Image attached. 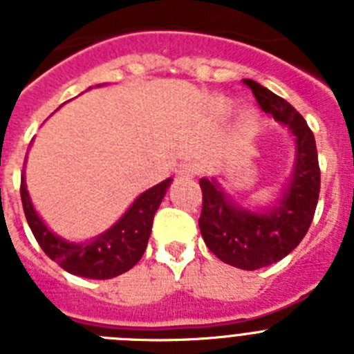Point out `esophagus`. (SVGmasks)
<instances>
[{"label": "esophagus", "mask_w": 354, "mask_h": 354, "mask_svg": "<svg viewBox=\"0 0 354 354\" xmlns=\"http://www.w3.org/2000/svg\"><path fill=\"white\" fill-rule=\"evenodd\" d=\"M200 174V165H196L195 161H186L179 167V175L180 177H195Z\"/></svg>", "instance_id": "34e87169"}]
</instances>
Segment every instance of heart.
Listing matches in <instances>:
<instances>
[{"label": "heart", "instance_id": "1", "mask_svg": "<svg viewBox=\"0 0 354 354\" xmlns=\"http://www.w3.org/2000/svg\"><path fill=\"white\" fill-rule=\"evenodd\" d=\"M245 122H246V124H250V118H245Z\"/></svg>", "mask_w": 354, "mask_h": 354}]
</instances>
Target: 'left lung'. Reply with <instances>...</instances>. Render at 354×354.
Listing matches in <instances>:
<instances>
[{
    "label": "left lung",
    "mask_w": 354,
    "mask_h": 354,
    "mask_svg": "<svg viewBox=\"0 0 354 354\" xmlns=\"http://www.w3.org/2000/svg\"><path fill=\"white\" fill-rule=\"evenodd\" d=\"M259 106L296 136V165L287 189L277 205L264 212L237 207L225 198L214 179H200V232L216 257L239 270L253 271L274 264L301 243L310 228L321 189L317 149L305 118L271 90L243 80Z\"/></svg>",
    "instance_id": "obj_1"
}]
</instances>
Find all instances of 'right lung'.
<instances>
[{
    "label": "right lung",
    "instance_id": "right-lung-1",
    "mask_svg": "<svg viewBox=\"0 0 354 354\" xmlns=\"http://www.w3.org/2000/svg\"><path fill=\"white\" fill-rule=\"evenodd\" d=\"M171 179L150 187L134 200L129 211L113 227L90 243H68L49 230L31 205L24 177H21V200L31 232L44 253L67 273L93 280H108L133 268L145 253L154 214Z\"/></svg>",
    "mask_w": 354,
    "mask_h": 354
}]
</instances>
